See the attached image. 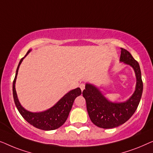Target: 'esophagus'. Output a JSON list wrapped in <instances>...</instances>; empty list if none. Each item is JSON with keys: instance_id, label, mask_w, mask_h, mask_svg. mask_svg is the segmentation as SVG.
Segmentation results:
<instances>
[{"instance_id": "34e87169", "label": "esophagus", "mask_w": 153, "mask_h": 153, "mask_svg": "<svg viewBox=\"0 0 153 153\" xmlns=\"http://www.w3.org/2000/svg\"><path fill=\"white\" fill-rule=\"evenodd\" d=\"M79 88H80V89L82 90V91H83V90L85 89V84H83V83L80 84V85H79Z\"/></svg>"}]
</instances>
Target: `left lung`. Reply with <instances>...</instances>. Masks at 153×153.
Listing matches in <instances>:
<instances>
[{"label":"left lung","mask_w":153,"mask_h":153,"mask_svg":"<svg viewBox=\"0 0 153 153\" xmlns=\"http://www.w3.org/2000/svg\"><path fill=\"white\" fill-rule=\"evenodd\" d=\"M120 49V61L132 66L136 76V88L132 96L126 102H112L91 84H86L85 89L82 91L90 119L94 125L101 128H116L130 119L138 107L143 92V82L139 63L128 51L122 48Z\"/></svg>","instance_id":"8db88e82"}]
</instances>
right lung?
<instances>
[{
	"label": "right lung",
	"instance_id": "add662e5",
	"mask_svg": "<svg viewBox=\"0 0 153 153\" xmlns=\"http://www.w3.org/2000/svg\"><path fill=\"white\" fill-rule=\"evenodd\" d=\"M30 51L31 50L27 51L25 57ZM25 57H23L19 62L16 71V76H15L14 79L13 81V97H14V103L16 105V108L18 109L19 113L23 117V119L35 128L43 130H56V129L61 127L67 119L75 99L82 94L81 89L78 87L68 92L56 103L54 106L47 109L46 111L38 113H33L27 111L26 109H25L21 106L20 102H19L18 97H17L16 89H15V83H16L19 66H20V64Z\"/></svg>",
	"mask_w": 153,
	"mask_h": 153
}]
</instances>
